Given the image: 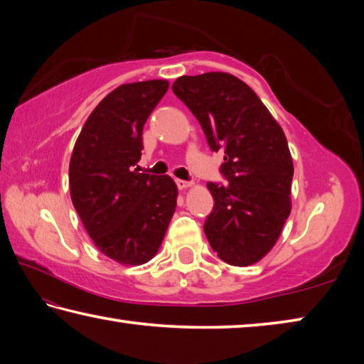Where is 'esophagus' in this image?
Returning a JSON list of instances; mask_svg holds the SVG:
<instances>
[{
    "mask_svg": "<svg viewBox=\"0 0 364 364\" xmlns=\"http://www.w3.org/2000/svg\"><path fill=\"white\" fill-rule=\"evenodd\" d=\"M176 186L180 189H186L189 186H193V181H186V180H176Z\"/></svg>",
    "mask_w": 364,
    "mask_h": 364,
    "instance_id": "34e87169",
    "label": "esophagus"
}]
</instances>
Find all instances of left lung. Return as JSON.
I'll return each instance as SVG.
<instances>
[{
	"instance_id": "obj_1",
	"label": "left lung",
	"mask_w": 364,
	"mask_h": 364,
	"mask_svg": "<svg viewBox=\"0 0 364 364\" xmlns=\"http://www.w3.org/2000/svg\"><path fill=\"white\" fill-rule=\"evenodd\" d=\"M199 120L210 149L225 152L228 184H207L213 210L204 231L221 260L247 267L268 254L291 213L292 157L284 132L254 90L223 72L180 77L171 86Z\"/></svg>"
}]
</instances>
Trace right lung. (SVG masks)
<instances>
[{
  "mask_svg": "<svg viewBox=\"0 0 364 364\" xmlns=\"http://www.w3.org/2000/svg\"><path fill=\"white\" fill-rule=\"evenodd\" d=\"M167 90V80L115 88L85 122L72 152L73 207L96 247L122 264L149 262L175 213V181L134 168L144 123Z\"/></svg>",
  "mask_w": 364,
  "mask_h": 364,
  "instance_id": "right-lung-1",
  "label": "right lung"
}]
</instances>
